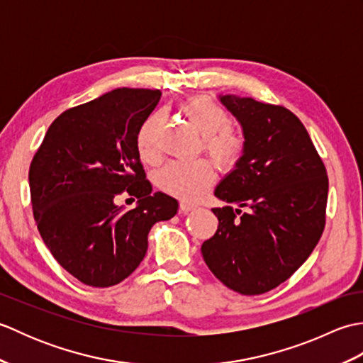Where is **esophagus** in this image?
Returning <instances> with one entry per match:
<instances>
[{
	"label": "esophagus",
	"instance_id": "34e87169",
	"mask_svg": "<svg viewBox=\"0 0 363 363\" xmlns=\"http://www.w3.org/2000/svg\"><path fill=\"white\" fill-rule=\"evenodd\" d=\"M196 207H198V206H196L195 203H187V201H181V203H179V211H181V213H187V212L195 211Z\"/></svg>",
	"mask_w": 363,
	"mask_h": 363
}]
</instances>
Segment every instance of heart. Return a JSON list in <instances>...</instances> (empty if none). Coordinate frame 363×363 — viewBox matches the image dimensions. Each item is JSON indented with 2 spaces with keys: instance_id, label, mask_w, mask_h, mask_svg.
<instances>
[{
  "instance_id": "heart-1",
  "label": "heart",
  "mask_w": 363,
  "mask_h": 363,
  "mask_svg": "<svg viewBox=\"0 0 363 363\" xmlns=\"http://www.w3.org/2000/svg\"><path fill=\"white\" fill-rule=\"evenodd\" d=\"M184 113L203 135V146L221 169H233L242 160L245 138L229 128V113L207 98H195L182 106ZM164 113L152 112L145 118L135 135L137 152L145 162L160 157L159 133ZM213 167L209 160H172L157 173V186L168 195L182 199H196L204 195L213 182Z\"/></svg>"
}]
</instances>
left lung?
<instances>
[{
  "label": "left lung",
  "instance_id": "obj_1",
  "mask_svg": "<svg viewBox=\"0 0 363 363\" xmlns=\"http://www.w3.org/2000/svg\"><path fill=\"white\" fill-rule=\"evenodd\" d=\"M220 101L242 125L245 152L215 189L228 206L212 209L218 229L201 252L226 287L262 295L287 281L317 246L326 223V167L284 106L235 95Z\"/></svg>",
  "mask_w": 363,
  "mask_h": 363
}]
</instances>
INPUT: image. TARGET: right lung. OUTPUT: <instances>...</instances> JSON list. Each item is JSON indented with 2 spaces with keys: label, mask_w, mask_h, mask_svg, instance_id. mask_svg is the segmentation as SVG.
<instances>
[{
  "label": "right lung",
  "mask_w": 363,
  "mask_h": 363,
  "mask_svg": "<svg viewBox=\"0 0 363 363\" xmlns=\"http://www.w3.org/2000/svg\"><path fill=\"white\" fill-rule=\"evenodd\" d=\"M159 90L115 89L51 123L29 167L34 218L60 267L91 287H111L134 272L154 223L173 218L177 201L151 194L135 135ZM120 194L139 199L117 206Z\"/></svg>",
  "instance_id": "add662e5"
}]
</instances>
